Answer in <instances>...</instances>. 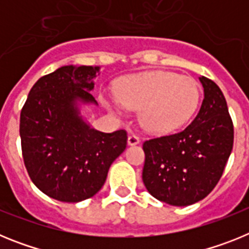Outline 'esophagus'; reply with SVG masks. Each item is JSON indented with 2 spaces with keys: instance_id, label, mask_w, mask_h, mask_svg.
Here are the masks:
<instances>
[{
  "instance_id": "obj_1",
  "label": "esophagus",
  "mask_w": 249,
  "mask_h": 249,
  "mask_svg": "<svg viewBox=\"0 0 249 249\" xmlns=\"http://www.w3.org/2000/svg\"><path fill=\"white\" fill-rule=\"evenodd\" d=\"M140 137H138V136H136V135H133V133H132V135H129L128 136V141H127V142H128V144L129 146H136V144H138L140 143Z\"/></svg>"
}]
</instances>
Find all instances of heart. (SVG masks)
Wrapping results in <instances>:
<instances>
[{"label":"heart","instance_id":"1","mask_svg":"<svg viewBox=\"0 0 249 249\" xmlns=\"http://www.w3.org/2000/svg\"><path fill=\"white\" fill-rule=\"evenodd\" d=\"M116 109L124 106L140 112L141 126L149 133L163 135L191 120L198 107L201 91L193 78L175 72L148 71L123 77L117 83Z\"/></svg>","mask_w":249,"mask_h":249}]
</instances>
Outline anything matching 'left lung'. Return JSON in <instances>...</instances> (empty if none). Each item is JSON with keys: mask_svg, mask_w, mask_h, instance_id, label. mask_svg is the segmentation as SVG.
I'll return each mask as SVG.
<instances>
[{"mask_svg": "<svg viewBox=\"0 0 249 249\" xmlns=\"http://www.w3.org/2000/svg\"><path fill=\"white\" fill-rule=\"evenodd\" d=\"M204 98L190 126L143 143L147 191L171 206H190L210 195L233 148V122L221 89L199 77Z\"/></svg>", "mask_w": 249, "mask_h": 249, "instance_id": "8db88e82", "label": "left lung"}]
</instances>
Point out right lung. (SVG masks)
<instances>
[{"instance_id":"right-lung-1","label":"right lung","mask_w":249,"mask_h":249,"mask_svg":"<svg viewBox=\"0 0 249 249\" xmlns=\"http://www.w3.org/2000/svg\"><path fill=\"white\" fill-rule=\"evenodd\" d=\"M100 67L63 66L31 89L19 117L28 176L51 198L76 203L105 184L113 160L127 146L124 129L105 133L81 116L80 103L97 105L91 91Z\"/></svg>"}]
</instances>
